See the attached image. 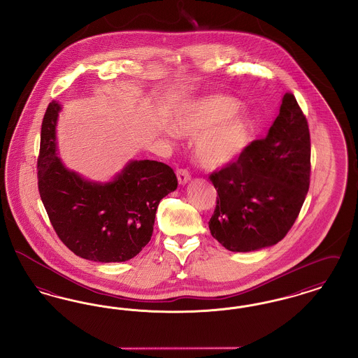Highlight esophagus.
I'll use <instances>...</instances> for the list:
<instances>
[{"label":"esophagus","mask_w":358,"mask_h":358,"mask_svg":"<svg viewBox=\"0 0 358 358\" xmlns=\"http://www.w3.org/2000/svg\"><path fill=\"white\" fill-rule=\"evenodd\" d=\"M177 180L180 185H185L190 180V173L187 169H178L177 171Z\"/></svg>","instance_id":"34e87169"}]
</instances>
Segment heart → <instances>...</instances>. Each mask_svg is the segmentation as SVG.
Returning <instances> with one entry per match:
<instances>
[{"mask_svg": "<svg viewBox=\"0 0 358 358\" xmlns=\"http://www.w3.org/2000/svg\"><path fill=\"white\" fill-rule=\"evenodd\" d=\"M240 103L231 96L212 95L190 103L173 123L174 131L194 138L196 161L210 171L222 169L236 161L248 146L252 123L236 114Z\"/></svg>", "mask_w": 358, "mask_h": 358, "instance_id": "b5f03b06", "label": "heart"}]
</instances>
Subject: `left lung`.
Here are the masks:
<instances>
[{
	"label": "left lung",
	"instance_id": "obj_1",
	"mask_svg": "<svg viewBox=\"0 0 358 358\" xmlns=\"http://www.w3.org/2000/svg\"><path fill=\"white\" fill-rule=\"evenodd\" d=\"M217 204L212 236L232 252L271 247L287 235L310 185V133L292 94H285L264 139L210 174Z\"/></svg>",
	"mask_w": 358,
	"mask_h": 358
}]
</instances>
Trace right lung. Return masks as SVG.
Masks as SVG:
<instances>
[{
    "label": "right lung",
    "instance_id": "1",
    "mask_svg": "<svg viewBox=\"0 0 358 358\" xmlns=\"http://www.w3.org/2000/svg\"><path fill=\"white\" fill-rule=\"evenodd\" d=\"M62 106L50 103L41 124L38 192L57 236L75 255L120 263L150 241L159 201L177 189L166 164L129 161L108 182L87 180L57 157L56 124Z\"/></svg>",
    "mask_w": 358,
    "mask_h": 358
}]
</instances>
